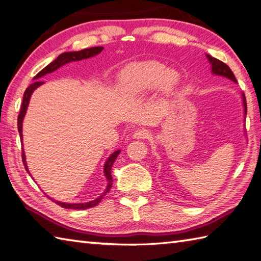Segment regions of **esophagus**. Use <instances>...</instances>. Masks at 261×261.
I'll use <instances>...</instances> for the list:
<instances>
[{
	"label": "esophagus",
	"instance_id": "esophagus-1",
	"mask_svg": "<svg viewBox=\"0 0 261 261\" xmlns=\"http://www.w3.org/2000/svg\"><path fill=\"white\" fill-rule=\"evenodd\" d=\"M148 136H150V132L144 128H138L133 133V138L135 140H145Z\"/></svg>",
	"mask_w": 261,
	"mask_h": 261
}]
</instances>
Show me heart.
I'll use <instances>...</instances> for the list:
<instances>
[{
  "instance_id": "b5f03b06",
  "label": "heart",
  "mask_w": 261,
  "mask_h": 261,
  "mask_svg": "<svg viewBox=\"0 0 261 261\" xmlns=\"http://www.w3.org/2000/svg\"><path fill=\"white\" fill-rule=\"evenodd\" d=\"M179 74L168 70L159 62H146L128 68L120 79V90L126 97L140 98L160 88L163 93H170L177 88Z\"/></svg>"
}]
</instances>
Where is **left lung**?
I'll use <instances>...</instances> for the list:
<instances>
[{"label":"left lung","instance_id":"obj_1","mask_svg":"<svg viewBox=\"0 0 261 261\" xmlns=\"http://www.w3.org/2000/svg\"><path fill=\"white\" fill-rule=\"evenodd\" d=\"M206 57L208 58V61L212 65V73L215 74V75H220V76H224L231 81L237 83V79L234 76V74L231 71V68L228 67L225 63L221 62L220 60H217L215 57H212L211 55H206ZM242 102H243V107H244V120H246V116H247V101L246 97L242 93Z\"/></svg>","mask_w":261,"mask_h":261}]
</instances>
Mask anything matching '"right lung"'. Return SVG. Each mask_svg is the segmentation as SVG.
<instances>
[{"label":"right lung","mask_w":261,"mask_h":261,"mask_svg":"<svg viewBox=\"0 0 261 261\" xmlns=\"http://www.w3.org/2000/svg\"><path fill=\"white\" fill-rule=\"evenodd\" d=\"M103 47H91V48H86V49H82L80 51H67V53H63V54H61L60 56H58L55 61H53L50 64H48L45 68H42V70L37 74V75L34 77V80H37V81H35L33 84H30V86L27 88V90L24 91V94H23V100H22V105H21V109H20V114L18 116V130H19V134H20V138L21 141H22V121H23V118H24V115H25V111H27V108H28V105H29V100H30V97L31 94H33V92L35 91V90L40 87L42 83L39 81L38 79H40L41 76L46 75V74L48 73H51L56 71L57 68H60L61 66H63L64 64H67L70 62H76V61H81V60H86V58H89V57H92V56H95L98 55L99 53L102 51ZM120 153V150L118 151H115L107 159V161H106L105 163V167H103V173L106 175V178H107V181H108V185H107V188L105 189V191L102 193V195H100L98 198H95L94 200L92 201H89V203H77V204H70V203H63V201H58V200H55L50 198L53 201H55V203L57 205H60L62 207H64V208H68V210H87V208H90V207H93L95 205H98L100 203V200L102 199L103 196L108 193V191L110 190L111 186H113V177H111V167H113V164L116 160V158L118 156V154ZM22 162H23V166L27 170V172H29L28 170V167H27V162H25V155H24V151L22 150ZM48 197V196H47Z\"/></svg>","instance_id":"add662e5"}]
</instances>
